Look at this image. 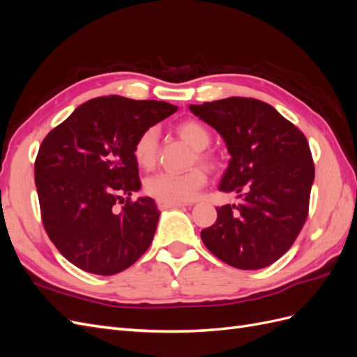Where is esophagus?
<instances>
[{
    "instance_id": "34e87169",
    "label": "esophagus",
    "mask_w": 357,
    "mask_h": 357,
    "mask_svg": "<svg viewBox=\"0 0 357 357\" xmlns=\"http://www.w3.org/2000/svg\"><path fill=\"white\" fill-rule=\"evenodd\" d=\"M185 204L181 202H168V201H159L158 199V207L160 210H168V208H178V207H183Z\"/></svg>"
}]
</instances>
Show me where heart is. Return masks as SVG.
I'll list each match as a JSON object with an SVG mask.
<instances>
[{
    "instance_id": "obj_1",
    "label": "heart",
    "mask_w": 357,
    "mask_h": 357,
    "mask_svg": "<svg viewBox=\"0 0 357 357\" xmlns=\"http://www.w3.org/2000/svg\"><path fill=\"white\" fill-rule=\"evenodd\" d=\"M178 135L185 142L198 150V158H204L201 150L210 144V132L198 121H185L177 125ZM158 155V129L146 128L138 134L132 146L135 164L142 169H152L156 164ZM207 181V176L201 168H192L186 172H158L149 177L144 183L147 195L159 201L186 202L197 197V193Z\"/></svg>"
}]
</instances>
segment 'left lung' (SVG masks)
I'll return each mask as SVG.
<instances>
[{"instance_id": "1", "label": "left lung", "mask_w": 357, "mask_h": 357, "mask_svg": "<svg viewBox=\"0 0 357 357\" xmlns=\"http://www.w3.org/2000/svg\"><path fill=\"white\" fill-rule=\"evenodd\" d=\"M213 126L231 155L219 190L240 204L218 207V220L201 231L208 250L240 269L274 264L295 243L308 215L314 162L305 135L273 105L231 98L189 105Z\"/></svg>"}]
</instances>
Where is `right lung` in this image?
Wrapping results in <instances>:
<instances>
[{
    "label": "right lung",
    "mask_w": 357,
    "mask_h": 357,
    "mask_svg": "<svg viewBox=\"0 0 357 357\" xmlns=\"http://www.w3.org/2000/svg\"><path fill=\"white\" fill-rule=\"evenodd\" d=\"M176 112L164 101L100 96L43 139L34 172L41 220L73 265L113 275L152 244L160 211L152 198H129L142 188L132 146L139 132Z\"/></svg>",
    "instance_id": "right-lung-1"
}]
</instances>
